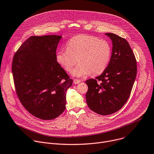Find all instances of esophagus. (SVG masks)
Here are the masks:
<instances>
[{"instance_id":"obj_1","label":"esophagus","mask_w":154,"mask_h":154,"mask_svg":"<svg viewBox=\"0 0 154 154\" xmlns=\"http://www.w3.org/2000/svg\"><path fill=\"white\" fill-rule=\"evenodd\" d=\"M81 82V80L78 79H75L73 80V82H74V84H78L80 83Z\"/></svg>"}]
</instances>
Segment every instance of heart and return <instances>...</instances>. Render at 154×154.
Masks as SVG:
<instances>
[{"label": "heart", "instance_id": "1", "mask_svg": "<svg viewBox=\"0 0 154 154\" xmlns=\"http://www.w3.org/2000/svg\"><path fill=\"white\" fill-rule=\"evenodd\" d=\"M67 49L62 48L56 54V60L66 71H72V75L83 77L97 75L107 69L111 58L112 47L104 39L89 35H79L72 38L66 44Z\"/></svg>", "mask_w": 154, "mask_h": 154}]
</instances>
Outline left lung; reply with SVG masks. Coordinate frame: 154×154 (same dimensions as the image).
<instances>
[{
    "instance_id": "obj_1",
    "label": "left lung",
    "mask_w": 154,
    "mask_h": 154,
    "mask_svg": "<svg viewBox=\"0 0 154 154\" xmlns=\"http://www.w3.org/2000/svg\"><path fill=\"white\" fill-rule=\"evenodd\" d=\"M112 41V53L105 71L95 79L85 81L88 107L108 115L121 109L129 98L137 72V60L128 42L113 33H106Z\"/></svg>"
}]
</instances>
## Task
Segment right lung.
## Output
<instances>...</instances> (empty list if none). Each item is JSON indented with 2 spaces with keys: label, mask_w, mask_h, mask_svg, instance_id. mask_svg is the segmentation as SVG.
Masks as SVG:
<instances>
[{
  "label": "right lung",
  "mask_w": 154,
  "mask_h": 154,
  "mask_svg": "<svg viewBox=\"0 0 154 154\" xmlns=\"http://www.w3.org/2000/svg\"><path fill=\"white\" fill-rule=\"evenodd\" d=\"M60 36H32L15 53L12 73L17 96L24 108L43 120L53 119L66 109V90L73 80L56 60Z\"/></svg>",
  "instance_id": "add662e5"
}]
</instances>
